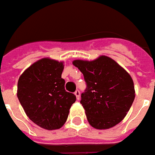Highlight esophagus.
<instances>
[{
  "mask_svg": "<svg viewBox=\"0 0 155 155\" xmlns=\"http://www.w3.org/2000/svg\"><path fill=\"white\" fill-rule=\"evenodd\" d=\"M74 95H75L76 99L79 100V99H80V97H81V93H80V91H79V90H76V91L74 92Z\"/></svg>",
  "mask_w": 155,
  "mask_h": 155,
  "instance_id": "esophagus-1",
  "label": "esophagus"
}]
</instances>
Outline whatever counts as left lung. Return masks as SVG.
Here are the masks:
<instances>
[{
	"instance_id": "obj_1",
	"label": "left lung",
	"mask_w": 155,
	"mask_h": 155,
	"mask_svg": "<svg viewBox=\"0 0 155 155\" xmlns=\"http://www.w3.org/2000/svg\"><path fill=\"white\" fill-rule=\"evenodd\" d=\"M87 82L81 104L88 123L97 130L112 128L123 120L136 97L130 74L106 56L93 61L74 60Z\"/></svg>"
}]
</instances>
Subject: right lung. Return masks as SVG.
Wrapping results in <instances>:
<instances>
[{"mask_svg":"<svg viewBox=\"0 0 155 155\" xmlns=\"http://www.w3.org/2000/svg\"><path fill=\"white\" fill-rule=\"evenodd\" d=\"M63 61L45 57L27 68L18 81L17 97L26 116L41 128L60 129L76 97L65 91Z\"/></svg>","mask_w":155,"mask_h":155,"instance_id":"obj_1","label":"right lung"}]
</instances>
